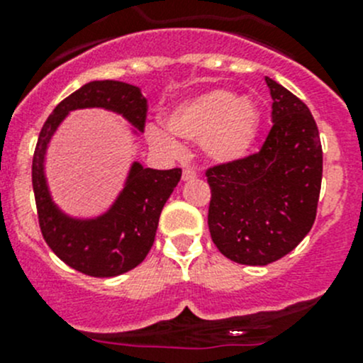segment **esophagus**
Listing matches in <instances>:
<instances>
[{
  "label": "esophagus",
  "mask_w": 363,
  "mask_h": 363,
  "mask_svg": "<svg viewBox=\"0 0 363 363\" xmlns=\"http://www.w3.org/2000/svg\"><path fill=\"white\" fill-rule=\"evenodd\" d=\"M196 177V172L193 168H184L182 170V181H193Z\"/></svg>",
  "instance_id": "34e87169"
}]
</instances>
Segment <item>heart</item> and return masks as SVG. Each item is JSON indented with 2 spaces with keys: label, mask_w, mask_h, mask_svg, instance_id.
<instances>
[{
  "label": "heart",
  "mask_w": 363,
  "mask_h": 363,
  "mask_svg": "<svg viewBox=\"0 0 363 363\" xmlns=\"http://www.w3.org/2000/svg\"><path fill=\"white\" fill-rule=\"evenodd\" d=\"M164 126L174 137L200 142L203 155L216 163L242 160L255 144L259 113L250 98L235 96L232 89L214 87L182 100L164 116ZM149 138L161 151L175 152L177 142L158 128Z\"/></svg>",
  "instance_id": "b5f03b06"
}]
</instances>
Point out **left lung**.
<instances>
[{"instance_id":"1","label":"left lung","mask_w":363,"mask_h":363,"mask_svg":"<svg viewBox=\"0 0 363 363\" xmlns=\"http://www.w3.org/2000/svg\"><path fill=\"white\" fill-rule=\"evenodd\" d=\"M265 82L274 124L262 149L205 170L212 242L242 265H269L302 242L316 219L323 174L313 113L276 80Z\"/></svg>"}]
</instances>
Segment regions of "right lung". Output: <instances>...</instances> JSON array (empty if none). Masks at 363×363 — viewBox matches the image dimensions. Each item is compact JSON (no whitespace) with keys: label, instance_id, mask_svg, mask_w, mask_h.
I'll use <instances>...</instances> for the list:
<instances>
[{"label":"right lung","instance_id":"right-lung-1","mask_svg":"<svg viewBox=\"0 0 363 363\" xmlns=\"http://www.w3.org/2000/svg\"><path fill=\"white\" fill-rule=\"evenodd\" d=\"M100 107L126 117L144 131L147 100L140 87L119 80H93L65 98L40 131L33 155V191L42 235L67 265L86 276L113 277L135 269L151 251L163 205L181 181V168L152 170L133 163L111 211L94 219H73L49 195L43 158L50 137L68 112Z\"/></svg>","mask_w":363,"mask_h":363}]
</instances>
